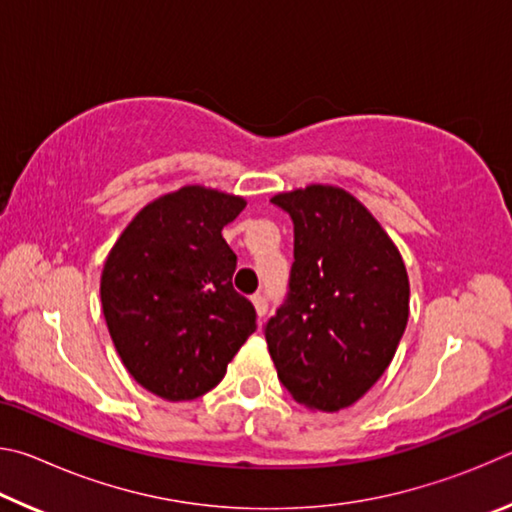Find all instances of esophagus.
<instances>
[{
    "label": "esophagus",
    "mask_w": 512,
    "mask_h": 512,
    "mask_svg": "<svg viewBox=\"0 0 512 512\" xmlns=\"http://www.w3.org/2000/svg\"><path fill=\"white\" fill-rule=\"evenodd\" d=\"M250 300H253V305H255L257 316H259V318H264V316L268 314V300H266L264 293H255V296L250 298Z\"/></svg>",
    "instance_id": "obj_1"
}]
</instances>
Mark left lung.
<instances>
[{
	"label": "left lung",
	"mask_w": 512,
	"mask_h": 512,
	"mask_svg": "<svg viewBox=\"0 0 512 512\" xmlns=\"http://www.w3.org/2000/svg\"><path fill=\"white\" fill-rule=\"evenodd\" d=\"M271 203L293 221L287 298L264 336L282 386L307 409L341 411L393 361L409 320V275L379 221L341 187Z\"/></svg>",
	"instance_id": "1"
}]
</instances>
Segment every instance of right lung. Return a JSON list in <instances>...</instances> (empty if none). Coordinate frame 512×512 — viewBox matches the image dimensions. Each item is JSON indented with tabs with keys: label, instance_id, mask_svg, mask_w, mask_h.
<instances>
[{
	"label": "right lung",
	"instance_id": "right-lung-1",
	"mask_svg": "<svg viewBox=\"0 0 512 512\" xmlns=\"http://www.w3.org/2000/svg\"><path fill=\"white\" fill-rule=\"evenodd\" d=\"M244 207L241 196L201 185L164 194L137 212L103 264L112 343L162 400L212 391L257 329L253 302L232 287L237 255L221 235Z\"/></svg>",
	"mask_w": 512,
	"mask_h": 512
}]
</instances>
